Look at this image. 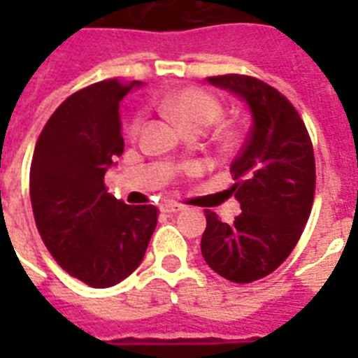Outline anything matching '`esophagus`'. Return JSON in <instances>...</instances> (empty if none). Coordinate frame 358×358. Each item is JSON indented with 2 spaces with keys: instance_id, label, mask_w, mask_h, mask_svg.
<instances>
[{
  "instance_id": "obj_1",
  "label": "esophagus",
  "mask_w": 358,
  "mask_h": 358,
  "mask_svg": "<svg viewBox=\"0 0 358 358\" xmlns=\"http://www.w3.org/2000/svg\"><path fill=\"white\" fill-rule=\"evenodd\" d=\"M180 210H184V206H182V204H176V202H165V204H162L163 213H176L180 212Z\"/></svg>"
}]
</instances>
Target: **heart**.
<instances>
[{
	"label": "heart",
	"instance_id": "1",
	"mask_svg": "<svg viewBox=\"0 0 358 358\" xmlns=\"http://www.w3.org/2000/svg\"><path fill=\"white\" fill-rule=\"evenodd\" d=\"M159 108L173 119L178 120L187 131H201V129L212 126L217 122L223 108L215 96L210 92L199 87H184L178 91L171 92L165 98H162ZM141 126H143V115H135L131 124H129V131L131 134H139Z\"/></svg>",
	"mask_w": 358,
	"mask_h": 358
}]
</instances>
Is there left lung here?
<instances>
[{
	"label": "left lung",
	"instance_id": "left-lung-1",
	"mask_svg": "<svg viewBox=\"0 0 358 358\" xmlns=\"http://www.w3.org/2000/svg\"><path fill=\"white\" fill-rule=\"evenodd\" d=\"M208 81L243 98L252 126L230 165L241 213L229 224L206 210L201 250L217 275L249 284L275 271L305 230L316 193L314 148L297 109L275 87L243 74Z\"/></svg>",
	"mask_w": 358,
	"mask_h": 358
}]
</instances>
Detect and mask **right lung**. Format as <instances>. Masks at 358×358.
Instances as JSON below:
<instances>
[{
    "label": "right lung",
    "mask_w": 358,
    "mask_h": 358,
    "mask_svg": "<svg viewBox=\"0 0 358 358\" xmlns=\"http://www.w3.org/2000/svg\"><path fill=\"white\" fill-rule=\"evenodd\" d=\"M135 85L103 80L70 94L42 128L31 159L38 234L59 266L92 288L134 273L157 224L156 206H128L103 184L124 152L119 103Z\"/></svg>",
    "instance_id": "1"
}]
</instances>
